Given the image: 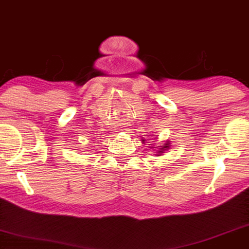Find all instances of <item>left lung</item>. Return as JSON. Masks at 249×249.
<instances>
[{
	"label": "left lung",
	"instance_id": "left-lung-1",
	"mask_svg": "<svg viewBox=\"0 0 249 249\" xmlns=\"http://www.w3.org/2000/svg\"><path fill=\"white\" fill-rule=\"evenodd\" d=\"M166 147H169V146H166V144H165V145H164V147H163V148H166ZM160 152H162V151H160Z\"/></svg>",
	"mask_w": 249,
	"mask_h": 249
}]
</instances>
